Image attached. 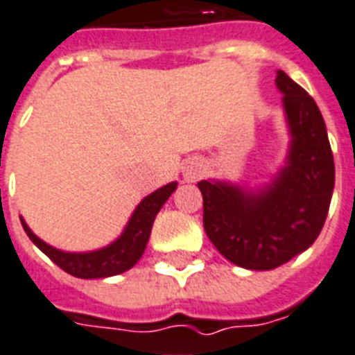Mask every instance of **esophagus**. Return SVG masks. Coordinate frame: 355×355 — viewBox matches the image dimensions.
<instances>
[{"instance_id":"34e87169","label":"esophagus","mask_w":355,"mask_h":355,"mask_svg":"<svg viewBox=\"0 0 355 355\" xmlns=\"http://www.w3.org/2000/svg\"><path fill=\"white\" fill-rule=\"evenodd\" d=\"M197 175H198V171H197V169H193V171L189 173V177H191V178H195V177H197Z\"/></svg>"}]
</instances>
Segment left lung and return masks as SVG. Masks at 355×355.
Returning <instances> with one entry per match:
<instances>
[{
	"label": "left lung",
	"mask_w": 355,
	"mask_h": 355,
	"mask_svg": "<svg viewBox=\"0 0 355 355\" xmlns=\"http://www.w3.org/2000/svg\"><path fill=\"white\" fill-rule=\"evenodd\" d=\"M292 144L272 184L246 191L226 182H198L204 230L227 261L273 270L312 246L327 220L336 168L327 125L313 98L284 71L275 78Z\"/></svg>",
	"instance_id": "left-lung-1"
}]
</instances>
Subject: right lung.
<instances>
[{
	"instance_id": "obj_1",
	"label": "right lung",
	"mask_w": 355,
	"mask_h": 355,
	"mask_svg": "<svg viewBox=\"0 0 355 355\" xmlns=\"http://www.w3.org/2000/svg\"><path fill=\"white\" fill-rule=\"evenodd\" d=\"M177 189V182H171L168 186L160 187L155 193L148 195L142 202L138 204L135 213L129 218L128 226L123 230L120 237L111 243L109 246L96 250V252L87 253H69L56 250V248L49 246L43 243L42 239H37L31 227L25 224L21 218L23 230L28 235V239L47 255L54 264L62 268L63 272L71 273L78 279H102L118 275V273L128 272L140 261L144 250L148 246L149 235H151V227L155 223L157 213L160 207L166 204L171 193Z\"/></svg>"
}]
</instances>
